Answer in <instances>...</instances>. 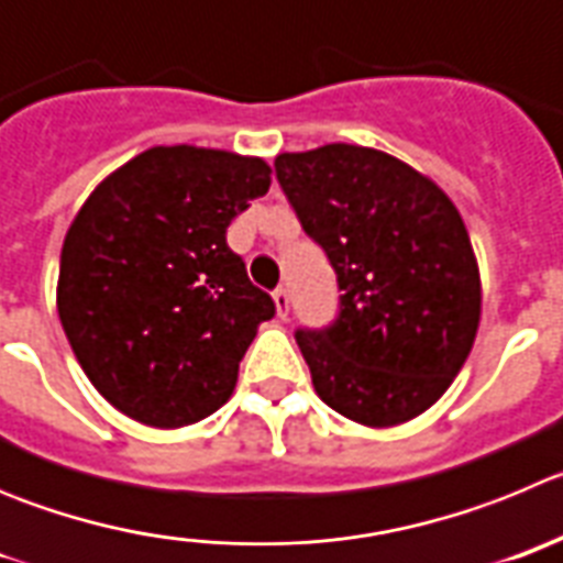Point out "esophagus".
Masks as SVG:
<instances>
[{
	"instance_id": "34e87169",
	"label": "esophagus",
	"mask_w": 563,
	"mask_h": 563,
	"mask_svg": "<svg viewBox=\"0 0 563 563\" xmlns=\"http://www.w3.org/2000/svg\"><path fill=\"white\" fill-rule=\"evenodd\" d=\"M272 297H275V308H277V317H280V319H286L288 317V302H291V300H288V291H286V288H275V294H272Z\"/></svg>"
}]
</instances>
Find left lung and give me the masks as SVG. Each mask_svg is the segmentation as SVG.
Returning <instances> with one entry per match:
<instances>
[{"label": "left lung", "mask_w": 563, "mask_h": 563, "mask_svg": "<svg viewBox=\"0 0 563 563\" xmlns=\"http://www.w3.org/2000/svg\"><path fill=\"white\" fill-rule=\"evenodd\" d=\"M277 181L339 283V317L297 331L317 395L362 427L427 412L471 353L483 311L457 207L376 148L331 143L275 159Z\"/></svg>", "instance_id": "obj_1"}]
</instances>
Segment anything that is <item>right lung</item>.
I'll return each mask as SVG.
<instances>
[{"label":"right lung","mask_w":563,"mask_h":563,"mask_svg":"<svg viewBox=\"0 0 563 563\" xmlns=\"http://www.w3.org/2000/svg\"><path fill=\"white\" fill-rule=\"evenodd\" d=\"M269 185L257 156L156 145L84 201L60 250L58 317L111 407L156 429L224 407L257 325L275 317L227 227Z\"/></svg>","instance_id":"add662e5"}]
</instances>
